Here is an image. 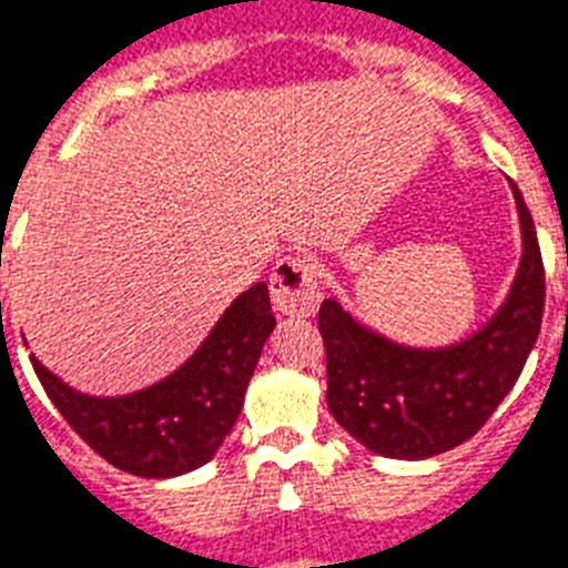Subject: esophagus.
Returning <instances> with one entry per match:
<instances>
[{
  "mask_svg": "<svg viewBox=\"0 0 568 568\" xmlns=\"http://www.w3.org/2000/svg\"><path fill=\"white\" fill-rule=\"evenodd\" d=\"M271 300L280 314H297L308 317L321 306V283H317V265L308 256H285L276 262L271 274Z\"/></svg>",
  "mask_w": 568,
  "mask_h": 568,
  "instance_id": "1",
  "label": "esophagus"
}]
</instances>
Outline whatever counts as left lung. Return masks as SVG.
Masks as SVG:
<instances>
[{
	"instance_id": "obj_1",
	"label": "left lung",
	"mask_w": 568,
	"mask_h": 568,
	"mask_svg": "<svg viewBox=\"0 0 568 568\" xmlns=\"http://www.w3.org/2000/svg\"><path fill=\"white\" fill-rule=\"evenodd\" d=\"M523 262L494 321L447 349H407L375 335L337 300H323L326 404L343 430L378 456L427 459L468 442L517 384L540 335L546 271L517 184Z\"/></svg>"
}]
</instances>
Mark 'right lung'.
Listing matches in <instances>:
<instances>
[{"label":"right lung","instance_id":"1","mask_svg":"<svg viewBox=\"0 0 568 568\" xmlns=\"http://www.w3.org/2000/svg\"><path fill=\"white\" fill-rule=\"evenodd\" d=\"M271 332L268 285L256 283L233 300L187 364L141 393L92 398L65 387L37 357L31 364L51 404L94 454L126 474L166 479L213 459Z\"/></svg>","mask_w":568,"mask_h":568}]
</instances>
